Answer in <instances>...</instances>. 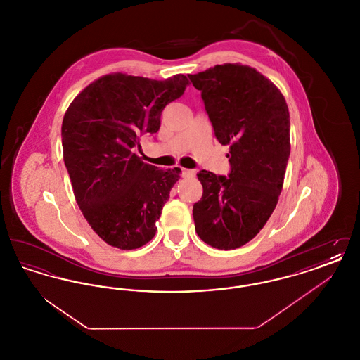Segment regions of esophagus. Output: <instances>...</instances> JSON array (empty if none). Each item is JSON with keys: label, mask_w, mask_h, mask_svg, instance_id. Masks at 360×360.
<instances>
[{"label": "esophagus", "mask_w": 360, "mask_h": 360, "mask_svg": "<svg viewBox=\"0 0 360 360\" xmlns=\"http://www.w3.org/2000/svg\"><path fill=\"white\" fill-rule=\"evenodd\" d=\"M194 175H195V172H194V170L182 169V176H185V178H191V176H194Z\"/></svg>", "instance_id": "esophagus-1"}]
</instances>
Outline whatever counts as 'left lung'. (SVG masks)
Instances as JSON below:
<instances>
[{"label": "left lung", "instance_id": "left-lung-1", "mask_svg": "<svg viewBox=\"0 0 360 360\" xmlns=\"http://www.w3.org/2000/svg\"><path fill=\"white\" fill-rule=\"evenodd\" d=\"M201 91L214 136L229 146L228 176L201 170L193 206L206 244L235 250L254 239L274 212L290 155L289 108L278 87L250 66H214L188 75Z\"/></svg>", "mask_w": 360, "mask_h": 360}]
</instances>
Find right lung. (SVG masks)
Segmentation results:
<instances>
[{
  "label": "right lung",
  "mask_w": 360,
  "mask_h": 360,
  "mask_svg": "<svg viewBox=\"0 0 360 360\" xmlns=\"http://www.w3.org/2000/svg\"><path fill=\"white\" fill-rule=\"evenodd\" d=\"M188 85L184 74L165 81L109 74L85 87L63 117V159L77 204L109 245L135 250L155 236L181 169L159 170L135 150L140 137L159 131L165 106Z\"/></svg>",
  "instance_id": "right-lung-1"
}]
</instances>
